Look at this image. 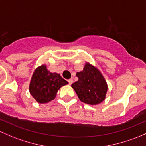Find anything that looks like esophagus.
<instances>
[{"instance_id":"34e87169","label":"esophagus","mask_w":146,"mask_h":146,"mask_svg":"<svg viewBox=\"0 0 146 146\" xmlns=\"http://www.w3.org/2000/svg\"><path fill=\"white\" fill-rule=\"evenodd\" d=\"M67 81H68L69 84H70V85H71V84L73 83V79H68V80H67Z\"/></svg>"}]
</instances>
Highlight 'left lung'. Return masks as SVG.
Segmentation results:
<instances>
[{
  "label": "left lung",
  "instance_id": "8db88e82",
  "mask_svg": "<svg viewBox=\"0 0 146 146\" xmlns=\"http://www.w3.org/2000/svg\"><path fill=\"white\" fill-rule=\"evenodd\" d=\"M78 81L72 84L79 100L87 104L98 105L106 99L108 84L97 67L86 62L84 70L76 73Z\"/></svg>",
  "mask_w": 146,
  "mask_h": 146
}]
</instances>
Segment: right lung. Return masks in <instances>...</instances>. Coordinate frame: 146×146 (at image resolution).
Here are the masks:
<instances>
[{
	"instance_id": "obj_1",
	"label": "right lung",
	"mask_w": 146,
	"mask_h": 146,
	"mask_svg": "<svg viewBox=\"0 0 146 146\" xmlns=\"http://www.w3.org/2000/svg\"><path fill=\"white\" fill-rule=\"evenodd\" d=\"M67 84L60 74L50 72L43 64L34 70L29 90L38 103H47L55 99L58 90Z\"/></svg>"
}]
</instances>
